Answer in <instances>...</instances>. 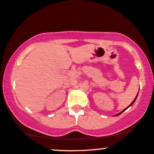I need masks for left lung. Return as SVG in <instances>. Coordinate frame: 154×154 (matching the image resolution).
I'll list each match as a JSON object with an SVG mask.
<instances>
[{"mask_svg": "<svg viewBox=\"0 0 154 154\" xmlns=\"http://www.w3.org/2000/svg\"><path fill=\"white\" fill-rule=\"evenodd\" d=\"M138 93H139V92H138ZM137 96H138V94H137V95L136 96V97H135V98H134V101H133L132 102V103H131V104H130V106H129L128 108H125V110H122V112H119V113H118V114H116V116H120V114H121L122 112H123V111H125V110H127V109H128V108L129 107H130V106H132V104L134 103V101H136V99H137Z\"/></svg>", "mask_w": 154, "mask_h": 154, "instance_id": "left-lung-1", "label": "left lung"}]
</instances>
